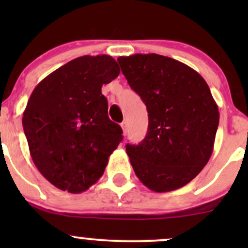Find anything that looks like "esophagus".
Here are the masks:
<instances>
[{"label":"esophagus","instance_id":"obj_1","mask_svg":"<svg viewBox=\"0 0 248 248\" xmlns=\"http://www.w3.org/2000/svg\"><path fill=\"white\" fill-rule=\"evenodd\" d=\"M121 128H122V132H124V135H126V134H127V122L126 121L122 122Z\"/></svg>","mask_w":248,"mask_h":248}]
</instances>
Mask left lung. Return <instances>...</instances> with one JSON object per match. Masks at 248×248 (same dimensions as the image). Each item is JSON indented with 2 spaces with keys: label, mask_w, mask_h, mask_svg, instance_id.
Returning <instances> with one entry per match:
<instances>
[{
  "label": "left lung",
  "mask_w": 248,
  "mask_h": 248,
  "mask_svg": "<svg viewBox=\"0 0 248 248\" xmlns=\"http://www.w3.org/2000/svg\"><path fill=\"white\" fill-rule=\"evenodd\" d=\"M118 62L149 119L144 140L126 146L135 175L155 192L186 186L211 157L219 124L206 81L187 65L156 53L119 57Z\"/></svg>",
  "instance_id": "obj_1"
}]
</instances>
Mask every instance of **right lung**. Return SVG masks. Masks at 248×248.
<instances>
[{
    "label": "right lung",
    "mask_w": 248,
    "mask_h": 248,
    "mask_svg": "<svg viewBox=\"0 0 248 248\" xmlns=\"http://www.w3.org/2000/svg\"><path fill=\"white\" fill-rule=\"evenodd\" d=\"M119 73L110 56H82L45 77L31 93L22 119L30 155L62 191L80 193L95 184L122 141L101 93Z\"/></svg>",
    "instance_id": "right-lung-1"
}]
</instances>
